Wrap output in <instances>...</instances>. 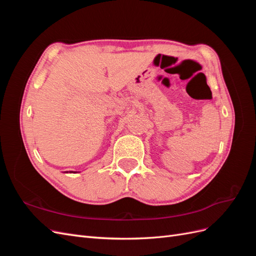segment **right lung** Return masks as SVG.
<instances>
[{"mask_svg":"<svg viewBox=\"0 0 256 256\" xmlns=\"http://www.w3.org/2000/svg\"><path fill=\"white\" fill-rule=\"evenodd\" d=\"M70 173H72V172H70Z\"/></svg>","mask_w":256,"mask_h":256,"instance_id":"1","label":"right lung"}]
</instances>
